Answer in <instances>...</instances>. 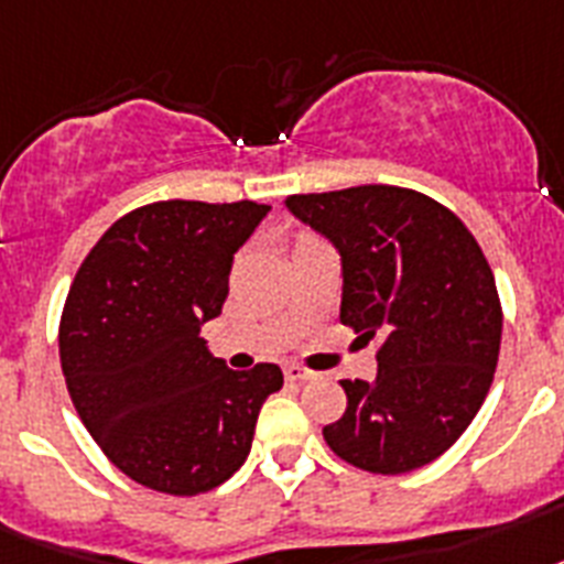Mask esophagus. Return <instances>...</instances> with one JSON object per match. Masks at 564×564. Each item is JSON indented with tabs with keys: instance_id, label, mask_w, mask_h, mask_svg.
Here are the masks:
<instances>
[{
	"instance_id": "esophagus-1",
	"label": "esophagus",
	"mask_w": 564,
	"mask_h": 564,
	"mask_svg": "<svg viewBox=\"0 0 564 564\" xmlns=\"http://www.w3.org/2000/svg\"><path fill=\"white\" fill-rule=\"evenodd\" d=\"M283 377H286V382H306V379H313L315 373L313 370L301 368V365H286V368H283Z\"/></svg>"
}]
</instances>
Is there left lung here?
Wrapping results in <instances>:
<instances>
[{"instance_id": "obj_1", "label": "left lung", "mask_w": 564, "mask_h": 564, "mask_svg": "<svg viewBox=\"0 0 564 564\" xmlns=\"http://www.w3.org/2000/svg\"><path fill=\"white\" fill-rule=\"evenodd\" d=\"M295 217L345 267L341 324L377 345V379H341L347 409L324 441L365 473L432 464L487 400L501 350V297L473 231L432 196L397 185L292 194Z\"/></svg>"}]
</instances>
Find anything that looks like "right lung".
<instances>
[{
	"mask_svg": "<svg viewBox=\"0 0 564 564\" xmlns=\"http://www.w3.org/2000/svg\"><path fill=\"white\" fill-rule=\"evenodd\" d=\"M269 205L167 199L123 214L77 269L59 315V365L100 452L141 487L199 496L249 455L278 365L228 370L199 329Z\"/></svg>",
	"mask_w": 564,
	"mask_h": 564,
	"instance_id": "obj_1",
	"label": "right lung"
}]
</instances>
